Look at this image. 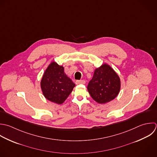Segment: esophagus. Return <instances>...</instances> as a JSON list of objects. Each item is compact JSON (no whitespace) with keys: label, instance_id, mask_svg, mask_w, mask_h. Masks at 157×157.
Instances as JSON below:
<instances>
[{"label":"esophagus","instance_id":"1","mask_svg":"<svg viewBox=\"0 0 157 157\" xmlns=\"http://www.w3.org/2000/svg\"><path fill=\"white\" fill-rule=\"evenodd\" d=\"M86 81L84 80H78L76 81V84H84Z\"/></svg>","mask_w":157,"mask_h":157}]
</instances>
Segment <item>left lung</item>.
Listing matches in <instances>:
<instances>
[{
  "mask_svg": "<svg viewBox=\"0 0 157 157\" xmlns=\"http://www.w3.org/2000/svg\"><path fill=\"white\" fill-rule=\"evenodd\" d=\"M121 79L114 69L103 63L94 71L87 90L91 97L99 104H105L114 100L119 94Z\"/></svg>",
  "mask_w": 157,
  "mask_h": 157,
  "instance_id": "1",
  "label": "left lung"
}]
</instances>
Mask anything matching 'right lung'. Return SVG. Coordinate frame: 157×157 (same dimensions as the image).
<instances>
[{
	"label": "right lung",
	"instance_id": "add662e5",
	"mask_svg": "<svg viewBox=\"0 0 157 157\" xmlns=\"http://www.w3.org/2000/svg\"><path fill=\"white\" fill-rule=\"evenodd\" d=\"M75 84L64 72V67L52 61L42 76L40 87L44 97L49 101L62 104L72 92Z\"/></svg>",
	"mask_w": 157,
	"mask_h": 157
}]
</instances>
